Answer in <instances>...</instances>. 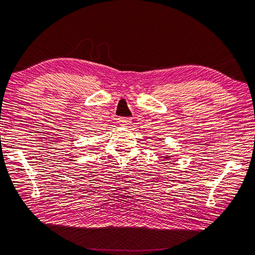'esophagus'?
I'll list each match as a JSON object with an SVG mask.
<instances>
[{
  "label": "esophagus",
  "mask_w": 255,
  "mask_h": 255,
  "mask_svg": "<svg viewBox=\"0 0 255 255\" xmlns=\"http://www.w3.org/2000/svg\"><path fill=\"white\" fill-rule=\"evenodd\" d=\"M119 124L120 125H128V124H131V119L130 118H120L119 120Z\"/></svg>",
  "instance_id": "34e87169"
}]
</instances>
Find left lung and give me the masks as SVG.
<instances>
[{"mask_svg":"<svg viewBox=\"0 0 255 255\" xmlns=\"http://www.w3.org/2000/svg\"><path fill=\"white\" fill-rule=\"evenodd\" d=\"M164 158L167 160V159H169V156H166V157H164Z\"/></svg>","mask_w":255,"mask_h":255,"instance_id":"8db88e82","label":"left lung"}]
</instances>
